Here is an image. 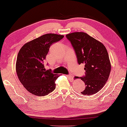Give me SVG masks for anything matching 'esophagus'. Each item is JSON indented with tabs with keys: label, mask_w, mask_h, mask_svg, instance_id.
Returning a JSON list of instances; mask_svg holds the SVG:
<instances>
[{
	"label": "esophagus",
	"mask_w": 127,
	"mask_h": 127,
	"mask_svg": "<svg viewBox=\"0 0 127 127\" xmlns=\"http://www.w3.org/2000/svg\"><path fill=\"white\" fill-rule=\"evenodd\" d=\"M67 77H68V78L70 80H71V81H72L73 80V79H74V76L72 75H71V74H70V75H68L67 76Z\"/></svg>",
	"instance_id": "esophagus-1"
}]
</instances>
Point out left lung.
Segmentation results:
<instances>
[{
    "instance_id": "8db88e82",
    "label": "left lung",
    "mask_w": 127,
    "mask_h": 127,
    "mask_svg": "<svg viewBox=\"0 0 127 127\" xmlns=\"http://www.w3.org/2000/svg\"><path fill=\"white\" fill-rule=\"evenodd\" d=\"M75 52L79 64H84L86 75L80 77L86 88L81 93L89 95L99 92L109 79L111 65L107 49L87 33L74 32L66 35Z\"/></svg>"
}]
</instances>
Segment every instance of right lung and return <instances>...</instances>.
<instances>
[{"label": "right lung", "instance_id": "right-lung-1", "mask_svg": "<svg viewBox=\"0 0 127 127\" xmlns=\"http://www.w3.org/2000/svg\"><path fill=\"white\" fill-rule=\"evenodd\" d=\"M64 37L56 34H44L25 44L18 53L16 71L18 79L29 92L38 96L47 95L55 89L60 75L44 68V62L50 46Z\"/></svg>", "mask_w": 127, "mask_h": 127}]
</instances>
